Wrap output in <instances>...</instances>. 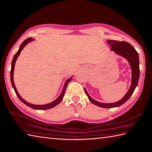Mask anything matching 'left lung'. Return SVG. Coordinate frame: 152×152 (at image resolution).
<instances>
[{"label":"left lung","mask_w":152,"mask_h":152,"mask_svg":"<svg viewBox=\"0 0 152 152\" xmlns=\"http://www.w3.org/2000/svg\"><path fill=\"white\" fill-rule=\"evenodd\" d=\"M108 43L111 45L110 50L114 51L116 54L124 57L126 59L130 65L132 69V83L129 90L125 96L119 101L114 103H102L94 101L88 94L87 90L85 88V93L87 94L89 101L98 107L102 108H114L121 106L130 99L134 90L138 85L140 77V67H139V57L138 53L134 49V47L126 42L107 40Z\"/></svg>","instance_id":"8db88e82"}]
</instances>
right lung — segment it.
Segmentation results:
<instances>
[{
    "instance_id": "obj_1",
    "label": "right lung",
    "mask_w": 152,
    "mask_h": 152,
    "mask_svg": "<svg viewBox=\"0 0 152 152\" xmlns=\"http://www.w3.org/2000/svg\"><path fill=\"white\" fill-rule=\"evenodd\" d=\"M32 40H34L33 38H29L26 39H25V40L22 42V44L20 45V48L18 51H17L15 55H14L13 59H12V65H11V70H10V79H11V83H12V87L14 89V91H15V93L16 94L17 96L18 97V99L20 100V101L23 102L26 105L28 106L29 107H31L34 108V109H36V110H47V109H50V108H53L54 107H56V105H58L59 103L62 101L63 98H64V96L65 94V90H66V88H67V86L68 85L69 83L71 81V78L68 79L66 81L65 83V85L64 86V88H63V90H62V92L60 94V95L59 96V97L57 99H56L55 101L51 102L49 104H43V105H36V104H31V103H29L26 102V101H24V99H23L22 97L20 96V94H18V91L16 90V88L15 87V85L14 83V80H13V74H14V65H15V63L17 58H18V57L19 56L20 53L21 51L22 50L23 48H24L26 45L28 43L30 42H31Z\"/></svg>"
}]
</instances>
